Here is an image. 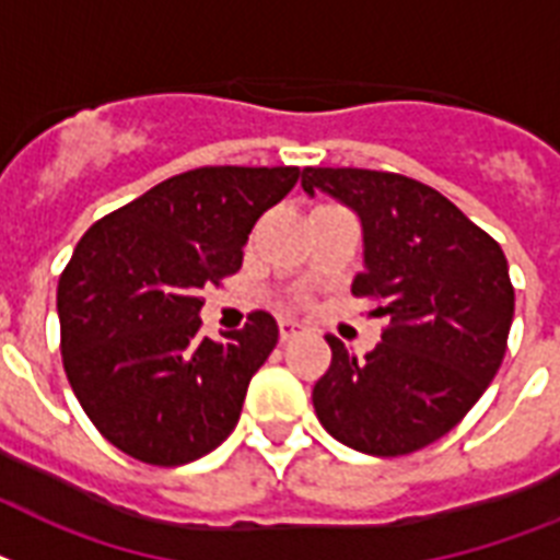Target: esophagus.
<instances>
[{
	"label": "esophagus",
	"instance_id": "obj_1",
	"mask_svg": "<svg viewBox=\"0 0 560 560\" xmlns=\"http://www.w3.org/2000/svg\"><path fill=\"white\" fill-rule=\"evenodd\" d=\"M304 330H307V325H302V322H299V319H288V316H284V319H279L281 342H290L293 336L304 334Z\"/></svg>",
	"mask_w": 560,
	"mask_h": 560
}]
</instances>
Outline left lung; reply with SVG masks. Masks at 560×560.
Listing matches in <instances>:
<instances>
[{
    "label": "left lung",
    "instance_id": "obj_1",
    "mask_svg": "<svg viewBox=\"0 0 560 560\" xmlns=\"http://www.w3.org/2000/svg\"><path fill=\"white\" fill-rule=\"evenodd\" d=\"M362 221L365 270L351 293L388 325L365 359L327 336L313 408L330 438L374 457L425 448L457 425L498 374L515 316L501 244L438 189L394 172L307 170Z\"/></svg>",
    "mask_w": 560,
    "mask_h": 560
}]
</instances>
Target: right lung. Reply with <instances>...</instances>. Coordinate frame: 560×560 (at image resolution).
I'll return each mask as SVG.
<instances>
[{"label":"right lung","instance_id":"obj_1","mask_svg":"<svg viewBox=\"0 0 560 560\" xmlns=\"http://www.w3.org/2000/svg\"><path fill=\"white\" fill-rule=\"evenodd\" d=\"M299 175V166H201L80 238L57 284L59 351L83 411L122 454L184 466L230 438L279 325L256 311L215 342L201 334V293L238 270L256 221Z\"/></svg>","mask_w":560,"mask_h":560}]
</instances>
